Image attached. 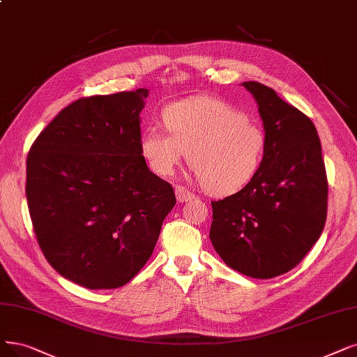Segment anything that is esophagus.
I'll list each match as a JSON object with an SVG mask.
<instances>
[{
	"label": "esophagus",
	"mask_w": 357,
	"mask_h": 357,
	"mask_svg": "<svg viewBox=\"0 0 357 357\" xmlns=\"http://www.w3.org/2000/svg\"><path fill=\"white\" fill-rule=\"evenodd\" d=\"M176 196H177V201L178 202H188V201H192V199L195 197V195L183 186H176Z\"/></svg>",
	"instance_id": "esophagus-1"
}]
</instances>
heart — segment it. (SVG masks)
Masks as SVG:
<instances>
[{
	"label": "heart",
	"instance_id": "obj_1",
	"mask_svg": "<svg viewBox=\"0 0 357 357\" xmlns=\"http://www.w3.org/2000/svg\"><path fill=\"white\" fill-rule=\"evenodd\" d=\"M162 121L168 134L149 129L140 139V153L155 174H173L188 152L211 195L237 193L258 176L268 137L243 111L218 98L195 96L165 108Z\"/></svg>",
	"mask_w": 357,
	"mask_h": 357
}]
</instances>
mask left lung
Masks as SVG:
<instances>
[{
  "label": "left lung",
  "mask_w": 357,
  "mask_h": 357,
  "mask_svg": "<svg viewBox=\"0 0 357 357\" xmlns=\"http://www.w3.org/2000/svg\"><path fill=\"white\" fill-rule=\"evenodd\" d=\"M243 86L258 102L266 155L245 189L211 202L209 238L228 266L266 280L289 273L318 241L328 181L312 120L262 83Z\"/></svg>",
  "instance_id": "1"
}]
</instances>
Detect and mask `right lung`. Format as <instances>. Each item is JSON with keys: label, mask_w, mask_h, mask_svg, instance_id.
Here are the masks:
<instances>
[{"label": "right lung", "mask_w": 357, "mask_h": 357, "mask_svg": "<svg viewBox=\"0 0 357 357\" xmlns=\"http://www.w3.org/2000/svg\"><path fill=\"white\" fill-rule=\"evenodd\" d=\"M148 89L80 98L39 133L26 161V197L50 265L82 287L117 289L145 266L173 186L140 153Z\"/></svg>", "instance_id": "obj_1"}]
</instances>
